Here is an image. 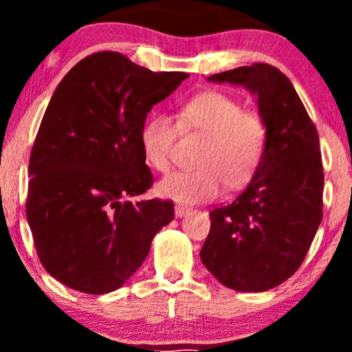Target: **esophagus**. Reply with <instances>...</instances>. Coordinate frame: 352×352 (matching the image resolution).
Instances as JSON below:
<instances>
[{"label": "esophagus", "instance_id": "obj_1", "mask_svg": "<svg viewBox=\"0 0 352 352\" xmlns=\"http://www.w3.org/2000/svg\"><path fill=\"white\" fill-rule=\"evenodd\" d=\"M173 212H175L177 217H184V215H187V213L190 212V208L188 207H184V205H175V207H173Z\"/></svg>", "mask_w": 352, "mask_h": 352}]
</instances>
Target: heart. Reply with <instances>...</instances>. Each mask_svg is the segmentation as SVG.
<instances>
[{"label": "heart", "mask_w": 352, "mask_h": 352, "mask_svg": "<svg viewBox=\"0 0 352 352\" xmlns=\"http://www.w3.org/2000/svg\"><path fill=\"white\" fill-rule=\"evenodd\" d=\"M173 122L168 116L153 114L140 129L142 155L153 170L167 173L179 134L201 135L195 152L199 167L175 172L159 184L160 195L195 204L215 199L223 185L228 190L246 187L260 170L268 144L263 117L233 96L207 91L185 100Z\"/></svg>", "instance_id": "obj_1"}]
</instances>
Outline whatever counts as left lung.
<instances>
[{"label":"left lung","instance_id":"obj_1","mask_svg":"<svg viewBox=\"0 0 352 352\" xmlns=\"http://www.w3.org/2000/svg\"><path fill=\"white\" fill-rule=\"evenodd\" d=\"M208 80L240 84L258 96L268 144L248 187L210 212L200 258L227 288L266 292L296 273L321 223L324 172L316 125L292 80L270 64L253 63Z\"/></svg>","mask_w":352,"mask_h":352}]
</instances>
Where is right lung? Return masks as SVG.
Masks as SVG:
<instances>
[{
    "label": "right lung",
    "instance_id": "obj_1",
    "mask_svg": "<svg viewBox=\"0 0 352 352\" xmlns=\"http://www.w3.org/2000/svg\"><path fill=\"white\" fill-rule=\"evenodd\" d=\"M187 78L100 51L56 87L31 151L26 217L39 261L63 285L120 288L173 220L172 200L125 199L153 184L140 148L147 112Z\"/></svg>",
    "mask_w": 352,
    "mask_h": 352
}]
</instances>
